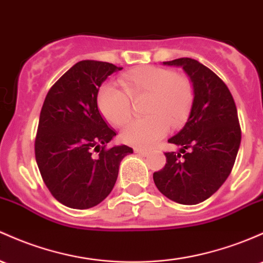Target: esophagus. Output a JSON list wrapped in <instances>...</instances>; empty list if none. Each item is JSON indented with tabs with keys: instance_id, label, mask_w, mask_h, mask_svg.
<instances>
[{
	"instance_id": "1",
	"label": "esophagus",
	"mask_w": 263,
	"mask_h": 263,
	"mask_svg": "<svg viewBox=\"0 0 263 263\" xmlns=\"http://www.w3.org/2000/svg\"><path fill=\"white\" fill-rule=\"evenodd\" d=\"M135 152H136V154H138V155H141V156H147L149 154L147 149H142V148H135Z\"/></svg>"
}]
</instances>
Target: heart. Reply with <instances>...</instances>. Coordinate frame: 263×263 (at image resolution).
I'll return each mask as SVG.
<instances>
[{
  "mask_svg": "<svg viewBox=\"0 0 263 263\" xmlns=\"http://www.w3.org/2000/svg\"><path fill=\"white\" fill-rule=\"evenodd\" d=\"M122 89L114 85L102 86L97 106L102 116L114 126H123L131 117L132 100L145 97L142 114L146 117L132 121L121 138L127 145L151 147L172 128L180 127L189 117L195 89L191 80L170 68L141 66L120 77Z\"/></svg>",
  "mask_w": 263,
  "mask_h": 263,
  "instance_id": "1",
  "label": "heart"
}]
</instances>
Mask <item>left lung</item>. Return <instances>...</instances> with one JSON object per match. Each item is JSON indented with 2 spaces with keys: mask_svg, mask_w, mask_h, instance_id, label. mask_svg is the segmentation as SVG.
I'll list each match as a JSON object with an SVG mask.
<instances>
[{
  "mask_svg": "<svg viewBox=\"0 0 263 263\" xmlns=\"http://www.w3.org/2000/svg\"><path fill=\"white\" fill-rule=\"evenodd\" d=\"M163 65L183 68L195 97L187 122L168 140L181 146L180 152L164 154L166 164L155 172L154 181L170 200L197 204L211 197L232 171L241 143L237 108L223 81L202 63L182 57Z\"/></svg>",
  "mask_w": 263,
  "mask_h": 263,
  "instance_id": "obj_1",
  "label": "left lung"
}]
</instances>
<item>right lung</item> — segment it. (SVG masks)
Segmentation results:
<instances>
[{"label": "right lung", "instance_id": "right-lung-1", "mask_svg": "<svg viewBox=\"0 0 263 263\" xmlns=\"http://www.w3.org/2000/svg\"><path fill=\"white\" fill-rule=\"evenodd\" d=\"M121 70L108 62H77L43 102L34 141L36 162L51 195L70 209L101 203L116 183L122 158L134 154L126 145L105 148L116 132L97 107L101 85Z\"/></svg>", "mask_w": 263, "mask_h": 263}]
</instances>
